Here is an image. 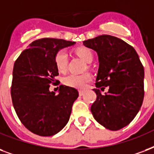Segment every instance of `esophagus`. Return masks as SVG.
<instances>
[{
  "label": "esophagus",
  "mask_w": 154,
  "mask_h": 154,
  "mask_svg": "<svg viewBox=\"0 0 154 154\" xmlns=\"http://www.w3.org/2000/svg\"><path fill=\"white\" fill-rule=\"evenodd\" d=\"M83 94H84V91H82V90H80V91H79V95L82 96Z\"/></svg>",
  "instance_id": "34e87169"
}]
</instances>
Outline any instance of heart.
I'll list each match as a JSON object with an SVG mask.
<instances>
[{
	"instance_id": "obj_1",
	"label": "heart",
	"mask_w": 154,
	"mask_h": 154,
	"mask_svg": "<svg viewBox=\"0 0 154 154\" xmlns=\"http://www.w3.org/2000/svg\"><path fill=\"white\" fill-rule=\"evenodd\" d=\"M75 52L77 56H79L81 58H82L86 63H91L94 59V55L91 50L87 48H78L75 50ZM54 62L56 64V69H58L60 72H64L67 70L68 68V54L64 50L61 49L59 50L54 56ZM91 81V76L90 74H69L64 77L63 80L64 84L67 86L72 88H76L82 90L85 89L88 82Z\"/></svg>"
}]
</instances>
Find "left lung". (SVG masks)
I'll use <instances>...</instances> for the list:
<instances>
[{"mask_svg":"<svg viewBox=\"0 0 154 154\" xmlns=\"http://www.w3.org/2000/svg\"><path fill=\"white\" fill-rule=\"evenodd\" d=\"M83 43L98 53L96 87H109L104 95L94 89L97 98L90 108L93 116L106 128L119 130L132 121L142 105L144 67L133 47L115 36L99 35Z\"/></svg>","mask_w":154,"mask_h":154,"instance_id":"8db88e82","label":"left lung"}]
</instances>
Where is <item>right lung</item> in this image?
Wrapping results in <instances>:
<instances>
[{
  "label": "right lung",
  "instance_id": "1",
  "mask_svg": "<svg viewBox=\"0 0 154 154\" xmlns=\"http://www.w3.org/2000/svg\"><path fill=\"white\" fill-rule=\"evenodd\" d=\"M75 44L60 38H44L30 43L14 65L11 98L20 121L42 137L58 133L69 121L72 104L79 95L75 88L60 85L59 94L50 91L58 82L54 56L59 50Z\"/></svg>",
  "mask_w": 154,
  "mask_h": 154
}]
</instances>
